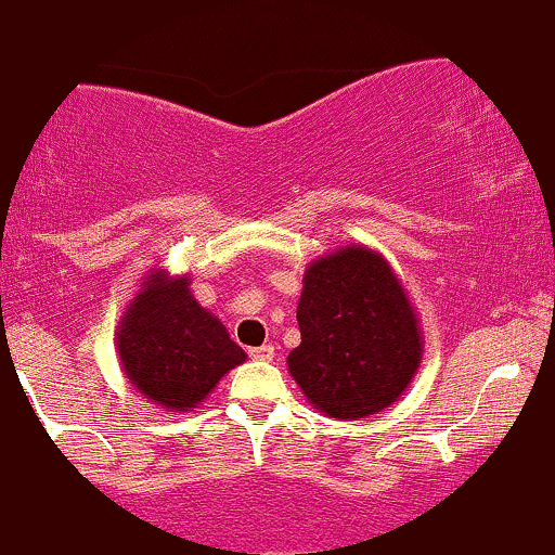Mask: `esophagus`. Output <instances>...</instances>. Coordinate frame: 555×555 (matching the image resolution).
<instances>
[{
	"label": "esophagus",
	"instance_id": "1",
	"mask_svg": "<svg viewBox=\"0 0 555 555\" xmlns=\"http://www.w3.org/2000/svg\"><path fill=\"white\" fill-rule=\"evenodd\" d=\"M249 356L258 361H271L273 359V346H258V348H249Z\"/></svg>",
	"mask_w": 555,
	"mask_h": 555
}]
</instances>
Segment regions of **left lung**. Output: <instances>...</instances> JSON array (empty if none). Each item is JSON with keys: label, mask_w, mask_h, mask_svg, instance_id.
<instances>
[{"label": "left lung", "mask_w": 555, "mask_h": 555, "mask_svg": "<svg viewBox=\"0 0 555 555\" xmlns=\"http://www.w3.org/2000/svg\"><path fill=\"white\" fill-rule=\"evenodd\" d=\"M297 324L289 375L326 417L377 415L404 393L423 359L410 297L388 260L361 244L308 266Z\"/></svg>", "instance_id": "1"}]
</instances>
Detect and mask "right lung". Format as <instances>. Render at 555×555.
Listing matches in <instances>:
<instances>
[{
	"instance_id": "add662e5",
	"label": "right lung",
	"mask_w": 555,
	"mask_h": 555,
	"mask_svg": "<svg viewBox=\"0 0 555 555\" xmlns=\"http://www.w3.org/2000/svg\"><path fill=\"white\" fill-rule=\"evenodd\" d=\"M127 380L162 410L189 412L247 353L218 317L191 295L189 276L154 271L125 311L116 332Z\"/></svg>"
}]
</instances>
